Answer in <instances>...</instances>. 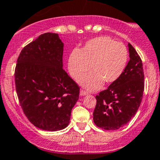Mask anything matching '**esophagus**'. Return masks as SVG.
<instances>
[{
    "instance_id": "esophagus-1",
    "label": "esophagus",
    "mask_w": 160,
    "mask_h": 160,
    "mask_svg": "<svg viewBox=\"0 0 160 160\" xmlns=\"http://www.w3.org/2000/svg\"><path fill=\"white\" fill-rule=\"evenodd\" d=\"M88 94V92H86L85 90L80 91V96H86V95Z\"/></svg>"
}]
</instances>
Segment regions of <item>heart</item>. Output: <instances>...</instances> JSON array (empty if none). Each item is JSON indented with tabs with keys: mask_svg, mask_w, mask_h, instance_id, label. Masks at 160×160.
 <instances>
[{
	"mask_svg": "<svg viewBox=\"0 0 160 160\" xmlns=\"http://www.w3.org/2000/svg\"><path fill=\"white\" fill-rule=\"evenodd\" d=\"M128 60V52L122 43L108 37H99L86 42L81 50L75 49L68 58V71L72 78L80 80L90 69L92 72L80 83L89 90H97L104 82H116L121 77Z\"/></svg>",
	"mask_w": 160,
	"mask_h": 160,
	"instance_id": "1",
	"label": "heart"
}]
</instances>
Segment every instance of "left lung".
I'll use <instances>...</instances> for the list:
<instances>
[{
    "label": "left lung",
    "instance_id": "1",
    "mask_svg": "<svg viewBox=\"0 0 160 160\" xmlns=\"http://www.w3.org/2000/svg\"><path fill=\"white\" fill-rule=\"evenodd\" d=\"M130 60L121 77L96 96L95 124L105 130H117L128 123L140 106L144 91L143 63L128 43Z\"/></svg>",
    "mask_w": 160,
    "mask_h": 160
}]
</instances>
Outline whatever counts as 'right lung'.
<instances>
[{"label":"right lung","instance_id":"1","mask_svg":"<svg viewBox=\"0 0 160 160\" xmlns=\"http://www.w3.org/2000/svg\"><path fill=\"white\" fill-rule=\"evenodd\" d=\"M64 44L57 33L41 34L24 47L15 68L16 91L24 115L46 131L65 128L80 87L63 69Z\"/></svg>","mask_w":160,"mask_h":160}]
</instances>
